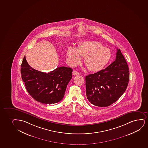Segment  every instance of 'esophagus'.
<instances>
[{
	"instance_id": "obj_1",
	"label": "esophagus",
	"mask_w": 148,
	"mask_h": 148,
	"mask_svg": "<svg viewBox=\"0 0 148 148\" xmlns=\"http://www.w3.org/2000/svg\"><path fill=\"white\" fill-rule=\"evenodd\" d=\"M72 73H73V75H80V73H79V72H78L77 71H73Z\"/></svg>"
}]
</instances>
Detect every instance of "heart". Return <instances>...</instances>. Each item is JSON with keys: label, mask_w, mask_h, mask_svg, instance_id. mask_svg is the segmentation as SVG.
Instances as JSON below:
<instances>
[{"label": "heart", "mask_w": 148, "mask_h": 148, "mask_svg": "<svg viewBox=\"0 0 148 148\" xmlns=\"http://www.w3.org/2000/svg\"><path fill=\"white\" fill-rule=\"evenodd\" d=\"M68 59L72 66H76L84 58V63L90 71L102 70L111 58V50L97 41H85L78 48L70 47L67 52Z\"/></svg>", "instance_id": "heart-1"}]
</instances>
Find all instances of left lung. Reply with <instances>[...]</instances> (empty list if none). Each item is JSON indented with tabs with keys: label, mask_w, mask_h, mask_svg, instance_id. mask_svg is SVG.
<instances>
[{
	"label": "left lung",
	"mask_w": 148,
	"mask_h": 148,
	"mask_svg": "<svg viewBox=\"0 0 148 148\" xmlns=\"http://www.w3.org/2000/svg\"><path fill=\"white\" fill-rule=\"evenodd\" d=\"M117 50L116 60L109 66L85 78L87 98L95 106L111 105L120 98L128 86V64L120 50Z\"/></svg>",
	"instance_id": "left-lung-1"
}]
</instances>
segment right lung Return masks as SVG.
<instances>
[{
  "label": "right lung",
  "mask_w": 148,
  "mask_h": 148,
  "mask_svg": "<svg viewBox=\"0 0 148 148\" xmlns=\"http://www.w3.org/2000/svg\"><path fill=\"white\" fill-rule=\"evenodd\" d=\"M20 71L29 95L37 101L45 104H55L62 100L73 71L71 68L64 66L48 73L39 71L29 65L25 56Z\"/></svg>",
  "instance_id": "1"
}]
</instances>
